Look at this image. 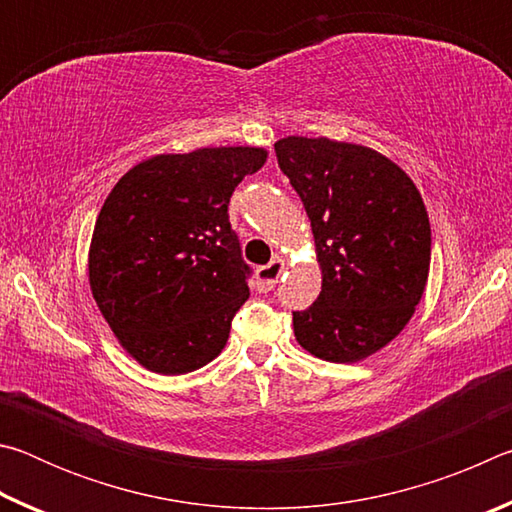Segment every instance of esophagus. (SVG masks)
I'll return each mask as SVG.
<instances>
[{"instance_id": "obj_1", "label": "esophagus", "mask_w": 512, "mask_h": 512, "mask_svg": "<svg viewBox=\"0 0 512 512\" xmlns=\"http://www.w3.org/2000/svg\"><path fill=\"white\" fill-rule=\"evenodd\" d=\"M282 271H284V262L280 257L271 259V262H268L266 266H259L257 275H255L257 277V291H262V293L271 291L277 284V280H280Z\"/></svg>"}]
</instances>
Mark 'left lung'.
<instances>
[{
  "label": "left lung",
  "instance_id": "left-lung-1",
  "mask_svg": "<svg viewBox=\"0 0 512 512\" xmlns=\"http://www.w3.org/2000/svg\"><path fill=\"white\" fill-rule=\"evenodd\" d=\"M316 241L323 289L293 311L298 343L318 359L354 363L409 323L431 264V225L418 187L386 155L327 137L275 142Z\"/></svg>",
  "mask_w": 512,
  "mask_h": 512
}]
</instances>
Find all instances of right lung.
Here are the masks:
<instances>
[{"label":"right lung","instance_id":"1","mask_svg":"<svg viewBox=\"0 0 512 512\" xmlns=\"http://www.w3.org/2000/svg\"><path fill=\"white\" fill-rule=\"evenodd\" d=\"M264 162L255 146L155 155L112 187L94 225L90 289L121 348L144 368L183 375L228 343L250 296L228 203Z\"/></svg>","mask_w":512,"mask_h":512}]
</instances>
